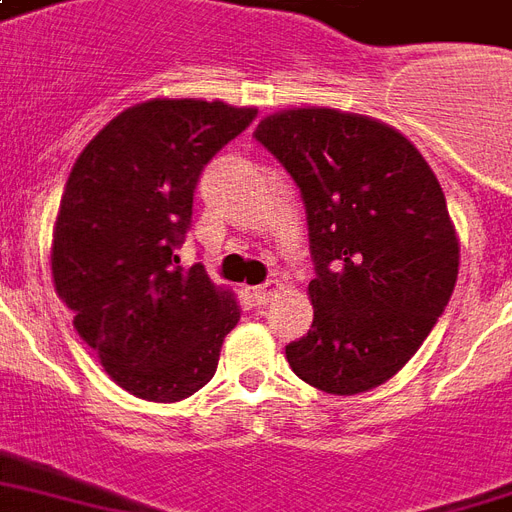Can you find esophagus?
Returning a JSON list of instances; mask_svg holds the SVG:
<instances>
[{"mask_svg":"<svg viewBox=\"0 0 512 512\" xmlns=\"http://www.w3.org/2000/svg\"><path fill=\"white\" fill-rule=\"evenodd\" d=\"M279 290H282V284L268 282V284H263V287H255V290H252V295H255L257 306H265V303H268V300H271Z\"/></svg>","mask_w":512,"mask_h":512,"instance_id":"obj_1","label":"esophagus"}]
</instances>
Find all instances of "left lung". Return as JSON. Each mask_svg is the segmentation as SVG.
<instances>
[{
	"mask_svg": "<svg viewBox=\"0 0 512 512\" xmlns=\"http://www.w3.org/2000/svg\"><path fill=\"white\" fill-rule=\"evenodd\" d=\"M255 139L306 204L314 322L287 346L295 376L327 395L370 392L405 368L451 300L459 236L411 139L376 117L292 107Z\"/></svg>",
	"mask_w": 512,
	"mask_h": 512,
	"instance_id": "1",
	"label": "left lung"
}]
</instances>
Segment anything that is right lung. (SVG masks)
Segmentation results:
<instances>
[{"label":"right lung","instance_id":"1","mask_svg":"<svg viewBox=\"0 0 512 512\" xmlns=\"http://www.w3.org/2000/svg\"><path fill=\"white\" fill-rule=\"evenodd\" d=\"M225 101L150 99L112 117L66 179L50 271L74 327L107 376L150 403H179L212 381L241 319L233 290L182 268L204 166L255 120Z\"/></svg>","mask_w":512,"mask_h":512}]
</instances>
